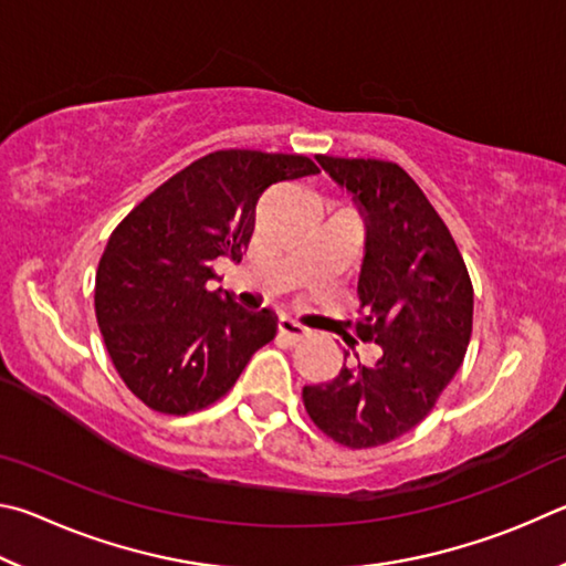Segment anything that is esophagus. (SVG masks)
<instances>
[{"instance_id":"obj_1","label":"esophagus","mask_w":566,"mask_h":566,"mask_svg":"<svg viewBox=\"0 0 566 566\" xmlns=\"http://www.w3.org/2000/svg\"><path fill=\"white\" fill-rule=\"evenodd\" d=\"M277 335H281L283 340H289L291 345H298L301 340L308 338V328H303L301 323H295L291 318H281L277 321Z\"/></svg>"}]
</instances>
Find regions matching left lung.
I'll list each match as a JSON object with an SVG mask.
<instances>
[{
  "label": "left lung",
  "mask_w": 566,
  "mask_h": 566,
  "mask_svg": "<svg viewBox=\"0 0 566 566\" xmlns=\"http://www.w3.org/2000/svg\"><path fill=\"white\" fill-rule=\"evenodd\" d=\"M365 218L358 277L360 340L380 345L370 368L305 385L303 405L331 440L350 450L398 440L428 418L464 360L472 281L460 248L405 168L380 158L318 156Z\"/></svg>",
  "instance_id": "obj_1"
}]
</instances>
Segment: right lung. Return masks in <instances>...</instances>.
Masks as SVG:
<instances>
[{
    "instance_id": "right-lung-1",
    "label": "right lung",
    "mask_w": 566,
    "mask_h": 566,
    "mask_svg": "<svg viewBox=\"0 0 566 566\" xmlns=\"http://www.w3.org/2000/svg\"><path fill=\"white\" fill-rule=\"evenodd\" d=\"M318 174L308 156L228 148L198 158L114 228L96 271L94 308L126 388L156 412L203 410L273 340L271 311L208 291L218 255L241 261L265 188Z\"/></svg>"
}]
</instances>
